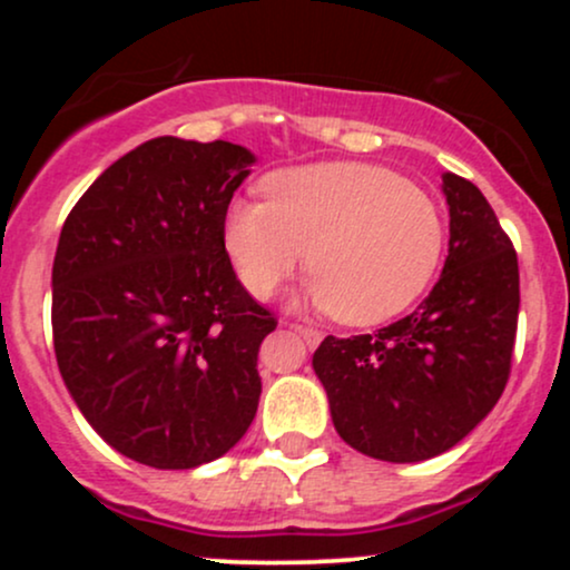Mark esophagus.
Segmentation results:
<instances>
[{"instance_id": "34e87169", "label": "esophagus", "mask_w": 570, "mask_h": 570, "mask_svg": "<svg viewBox=\"0 0 570 570\" xmlns=\"http://www.w3.org/2000/svg\"><path fill=\"white\" fill-rule=\"evenodd\" d=\"M289 326H292L294 332H297L299 337L305 340L307 345H311V348H313V345L322 343V332H318L316 326H311V324H299V322H289Z\"/></svg>"}]
</instances>
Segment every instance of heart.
I'll use <instances>...</instances> for the list:
<instances>
[{
  "mask_svg": "<svg viewBox=\"0 0 570 570\" xmlns=\"http://www.w3.org/2000/svg\"><path fill=\"white\" fill-rule=\"evenodd\" d=\"M263 189L267 200H233L222 222L254 297L276 294L311 254V303L345 324H372L407 307L440 265V203L391 168L313 163L271 174Z\"/></svg>",
  "mask_w": 570,
  "mask_h": 570,
  "instance_id": "1",
  "label": "heart"
}]
</instances>
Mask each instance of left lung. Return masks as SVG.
<instances>
[{"label":"left lung","mask_w":570,"mask_h":570,"mask_svg":"<svg viewBox=\"0 0 570 570\" xmlns=\"http://www.w3.org/2000/svg\"><path fill=\"white\" fill-rule=\"evenodd\" d=\"M442 189L450 248L429 297L372 335H330L313 353L337 434L391 463L426 461L461 442L512 372L517 252L472 181L444 174Z\"/></svg>","instance_id":"left-lung-1"}]
</instances>
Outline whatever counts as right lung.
Segmentation results:
<instances>
[{"instance_id": "add662e5", "label": "right lung", "mask_w": 570, "mask_h": 570, "mask_svg": "<svg viewBox=\"0 0 570 570\" xmlns=\"http://www.w3.org/2000/svg\"><path fill=\"white\" fill-rule=\"evenodd\" d=\"M254 155L144 141L85 189L53 263V348L85 421L153 469L225 455L257 415L276 316L235 276L222 222Z\"/></svg>"}]
</instances>
